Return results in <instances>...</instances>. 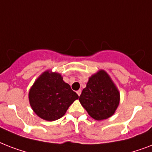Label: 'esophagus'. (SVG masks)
<instances>
[{
  "instance_id": "34e87169",
  "label": "esophagus",
  "mask_w": 152,
  "mask_h": 152,
  "mask_svg": "<svg viewBox=\"0 0 152 152\" xmlns=\"http://www.w3.org/2000/svg\"><path fill=\"white\" fill-rule=\"evenodd\" d=\"M81 91H81V90H78V91H76V93H77V95H78L79 96H80V95Z\"/></svg>"
}]
</instances>
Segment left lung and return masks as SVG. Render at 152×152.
Segmentation results:
<instances>
[{
    "instance_id": "8db88e82",
    "label": "left lung",
    "mask_w": 152,
    "mask_h": 152,
    "mask_svg": "<svg viewBox=\"0 0 152 152\" xmlns=\"http://www.w3.org/2000/svg\"><path fill=\"white\" fill-rule=\"evenodd\" d=\"M79 100L91 118L101 121L115 113L120 93L107 72L99 70L89 78Z\"/></svg>"
}]
</instances>
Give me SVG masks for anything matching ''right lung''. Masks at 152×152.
I'll use <instances>...</instances> for the list:
<instances>
[{"label":"right lung","mask_w":152,"mask_h":152,"mask_svg":"<svg viewBox=\"0 0 152 152\" xmlns=\"http://www.w3.org/2000/svg\"><path fill=\"white\" fill-rule=\"evenodd\" d=\"M28 96L34 113L49 121L63 117L70 105L79 98L61 74L50 71L44 72L37 79Z\"/></svg>","instance_id":"obj_1"}]
</instances>
